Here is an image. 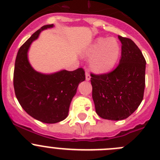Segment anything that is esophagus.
<instances>
[{
  "label": "esophagus",
  "instance_id": "34e87169",
  "mask_svg": "<svg viewBox=\"0 0 160 160\" xmlns=\"http://www.w3.org/2000/svg\"><path fill=\"white\" fill-rule=\"evenodd\" d=\"M85 78H86V80H88H88H90V79H91V76L88 71H86V72H85Z\"/></svg>",
  "mask_w": 160,
  "mask_h": 160
}]
</instances>
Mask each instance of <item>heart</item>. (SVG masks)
Here are the masks:
<instances>
[{"label":"heart","mask_w":160,"mask_h":160,"mask_svg":"<svg viewBox=\"0 0 160 160\" xmlns=\"http://www.w3.org/2000/svg\"><path fill=\"white\" fill-rule=\"evenodd\" d=\"M120 45L113 37H98L83 52L89 59V65L96 73H105L112 70L119 60Z\"/></svg>","instance_id":"heart-1"}]
</instances>
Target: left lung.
<instances>
[{
    "mask_svg": "<svg viewBox=\"0 0 160 160\" xmlns=\"http://www.w3.org/2000/svg\"><path fill=\"white\" fill-rule=\"evenodd\" d=\"M121 59L116 69L106 74H91L92 99L100 117L122 120L133 113L143 98L146 60L133 41L118 37Z\"/></svg>",
    "mask_w": 160,
    "mask_h": 160,
    "instance_id": "1",
    "label": "left lung"
}]
</instances>
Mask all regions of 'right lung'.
Returning a JSON list of instances; mask_svg holds the SVG:
<instances>
[{"label": "right lung", "instance_id": "add662e5", "mask_svg": "<svg viewBox=\"0 0 160 160\" xmlns=\"http://www.w3.org/2000/svg\"><path fill=\"white\" fill-rule=\"evenodd\" d=\"M53 26L41 27L20 48L13 74L14 90L21 106L32 117L46 123H58L67 117L79 83L85 80L81 68L72 72L61 70L44 74L31 66L28 59L30 45L41 31Z\"/></svg>", "mask_w": 160, "mask_h": 160}]
</instances>
